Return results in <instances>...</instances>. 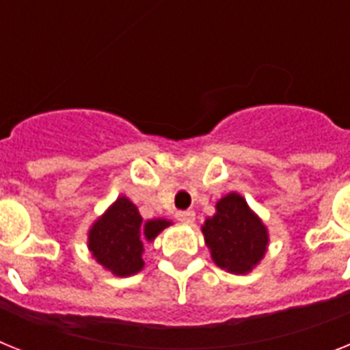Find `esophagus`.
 I'll return each instance as SVG.
<instances>
[{
	"instance_id": "1",
	"label": "esophagus",
	"mask_w": 350,
	"mask_h": 350,
	"mask_svg": "<svg viewBox=\"0 0 350 350\" xmlns=\"http://www.w3.org/2000/svg\"><path fill=\"white\" fill-rule=\"evenodd\" d=\"M175 218H177L178 221H182V224L191 225L193 221H195V211H178L177 215H175Z\"/></svg>"
}]
</instances>
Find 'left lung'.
I'll list each match as a JSON object with an SVG mask.
<instances>
[{"label": "left lung", "instance_id": "8db88e82", "mask_svg": "<svg viewBox=\"0 0 350 350\" xmlns=\"http://www.w3.org/2000/svg\"><path fill=\"white\" fill-rule=\"evenodd\" d=\"M202 232L216 267L236 275L252 272L267 252V227L238 193L216 202V213L202 225Z\"/></svg>", "mask_w": 350, "mask_h": 350}]
</instances>
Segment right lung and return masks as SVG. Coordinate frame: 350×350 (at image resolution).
Returning <instances> with one entry per match:
<instances>
[{
    "label": "right lung",
    "mask_w": 350,
    "mask_h": 350,
    "mask_svg": "<svg viewBox=\"0 0 350 350\" xmlns=\"http://www.w3.org/2000/svg\"><path fill=\"white\" fill-rule=\"evenodd\" d=\"M172 221L164 218L143 221L137 207L120 196L109 209L91 225L88 247L92 258L103 268L118 277H129L141 272L143 241H154L159 232L170 227Z\"/></svg>",
    "instance_id": "1"
}]
</instances>
